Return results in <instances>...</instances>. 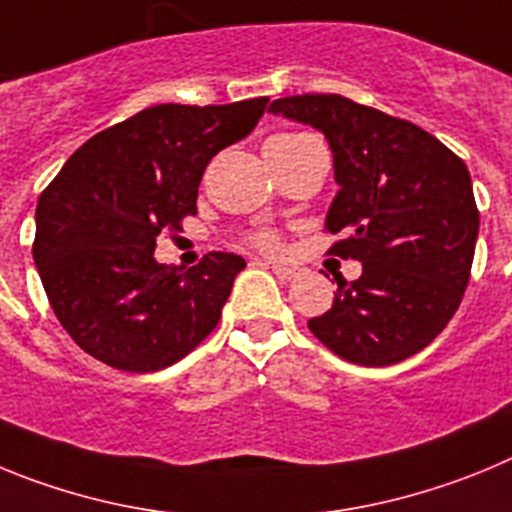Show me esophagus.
Wrapping results in <instances>:
<instances>
[{
    "label": "esophagus",
    "mask_w": 512,
    "mask_h": 512,
    "mask_svg": "<svg viewBox=\"0 0 512 512\" xmlns=\"http://www.w3.org/2000/svg\"><path fill=\"white\" fill-rule=\"evenodd\" d=\"M266 266H269L274 274H277L279 279H292L297 274V266H289V264H277V261H266Z\"/></svg>",
    "instance_id": "esophagus-1"
}]
</instances>
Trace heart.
Masks as SVG:
<instances>
[{"instance_id": "heart-1", "label": "heart", "mask_w": 512, "mask_h": 512, "mask_svg": "<svg viewBox=\"0 0 512 512\" xmlns=\"http://www.w3.org/2000/svg\"><path fill=\"white\" fill-rule=\"evenodd\" d=\"M300 138H305V133H277V135H271L269 143H292V140H300ZM246 243L253 248H259V251H274V248H279V235L277 230H271V228H256V230H248Z\"/></svg>"}]
</instances>
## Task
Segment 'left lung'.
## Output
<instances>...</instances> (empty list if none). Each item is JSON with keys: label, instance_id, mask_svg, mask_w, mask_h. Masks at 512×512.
<instances>
[{"label": "left lung", "instance_id": "8db88e82", "mask_svg": "<svg viewBox=\"0 0 512 512\" xmlns=\"http://www.w3.org/2000/svg\"><path fill=\"white\" fill-rule=\"evenodd\" d=\"M277 115L323 130L341 184L328 248L361 261L338 279L333 307L307 328L341 359L390 366L423 351L459 310L469 284L479 210L467 164L436 135L341 94L274 99Z\"/></svg>", "mask_w": 512, "mask_h": 512}]
</instances>
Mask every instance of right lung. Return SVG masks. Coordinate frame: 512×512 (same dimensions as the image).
I'll use <instances>...</instances> for the list:
<instances>
[{
  "label": "right lung",
  "instance_id": "1",
  "mask_svg": "<svg viewBox=\"0 0 512 512\" xmlns=\"http://www.w3.org/2000/svg\"><path fill=\"white\" fill-rule=\"evenodd\" d=\"M266 102L148 107L89 138L43 189L33 259L58 323L89 356L158 372L215 330L246 261L210 251L179 271L153 251L197 215L210 158L246 138Z\"/></svg>",
  "mask_w": 512,
  "mask_h": 512
}]
</instances>
